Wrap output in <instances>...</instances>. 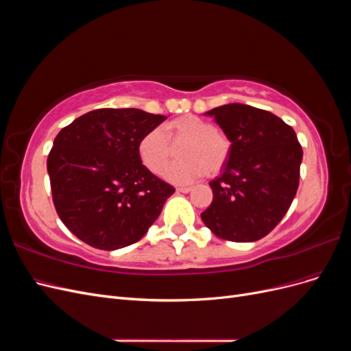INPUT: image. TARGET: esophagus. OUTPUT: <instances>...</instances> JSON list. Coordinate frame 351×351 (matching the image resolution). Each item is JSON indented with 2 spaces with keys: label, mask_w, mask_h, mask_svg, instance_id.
Instances as JSON below:
<instances>
[{
  "label": "esophagus",
  "mask_w": 351,
  "mask_h": 351,
  "mask_svg": "<svg viewBox=\"0 0 351 351\" xmlns=\"http://www.w3.org/2000/svg\"><path fill=\"white\" fill-rule=\"evenodd\" d=\"M177 192H178V193H189V192H192V187H189V186L177 187Z\"/></svg>",
  "instance_id": "34e87169"
}]
</instances>
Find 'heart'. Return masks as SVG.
I'll use <instances>...</instances> for the list:
<instances>
[{
    "label": "heart",
    "instance_id": "obj_1",
    "mask_svg": "<svg viewBox=\"0 0 351 351\" xmlns=\"http://www.w3.org/2000/svg\"><path fill=\"white\" fill-rule=\"evenodd\" d=\"M182 161L168 167L165 177L173 183H189L202 176H217L231 154L230 136L202 117L186 114L164 124L162 130L146 132L137 145L142 164L161 174L173 158V146H182Z\"/></svg>",
    "mask_w": 351,
    "mask_h": 351
}]
</instances>
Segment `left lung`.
Instances as JSON below:
<instances>
[{
	"mask_svg": "<svg viewBox=\"0 0 351 351\" xmlns=\"http://www.w3.org/2000/svg\"><path fill=\"white\" fill-rule=\"evenodd\" d=\"M231 139L222 174L209 183L214 199L200 214L215 236L256 241L277 227L289 210L300 180L302 146L280 117L244 104L206 112Z\"/></svg>",
	"mask_w": 351,
	"mask_h": 351,
	"instance_id": "1",
	"label": "left lung"
}]
</instances>
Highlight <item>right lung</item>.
Listing matches in <instances>:
<instances>
[{"label":"right lung","mask_w":351,"mask_h":351,"mask_svg":"<svg viewBox=\"0 0 351 351\" xmlns=\"http://www.w3.org/2000/svg\"><path fill=\"white\" fill-rule=\"evenodd\" d=\"M167 119L137 108L83 114L57 134L47 168L52 202L74 236L101 250L139 241L176 189L147 169L141 137Z\"/></svg>","instance_id":"obj_1"}]
</instances>
